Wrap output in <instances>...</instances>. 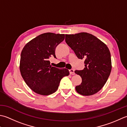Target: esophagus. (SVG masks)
<instances>
[{
  "mask_svg": "<svg viewBox=\"0 0 127 127\" xmlns=\"http://www.w3.org/2000/svg\"><path fill=\"white\" fill-rule=\"evenodd\" d=\"M69 73H70V74H71V75H74V74H75L74 70V69H69Z\"/></svg>",
  "mask_w": 127,
  "mask_h": 127,
  "instance_id": "esophagus-1",
  "label": "esophagus"
}]
</instances>
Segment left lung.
<instances>
[{
	"label": "left lung",
	"instance_id": "left-lung-1",
	"mask_svg": "<svg viewBox=\"0 0 127 127\" xmlns=\"http://www.w3.org/2000/svg\"><path fill=\"white\" fill-rule=\"evenodd\" d=\"M65 41L77 58L84 59L85 67L75 73L82 77L77 92L84 96L92 95L102 89L109 77L112 64L107 45L95 36L86 32L66 34Z\"/></svg>",
	"mask_w": 127,
	"mask_h": 127
}]
</instances>
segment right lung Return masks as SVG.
Here are the masks:
<instances>
[{"mask_svg":"<svg viewBox=\"0 0 127 127\" xmlns=\"http://www.w3.org/2000/svg\"><path fill=\"white\" fill-rule=\"evenodd\" d=\"M64 39V34L45 33L25 45L21 54L20 70L26 83L33 92L42 95L55 93L61 79L68 76L66 68L50 65L49 58H56L55 49Z\"/></svg>","mask_w":127,"mask_h":127,"instance_id":"1","label":"right lung"}]
</instances>
